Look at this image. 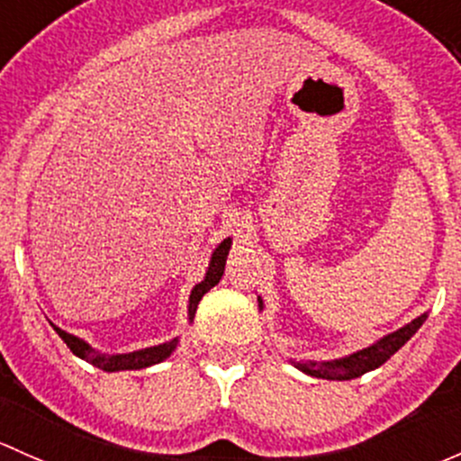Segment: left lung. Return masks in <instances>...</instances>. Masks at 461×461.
Listing matches in <instances>:
<instances>
[{
    "label": "left lung",
    "instance_id": "1",
    "mask_svg": "<svg viewBox=\"0 0 461 461\" xmlns=\"http://www.w3.org/2000/svg\"><path fill=\"white\" fill-rule=\"evenodd\" d=\"M258 307L263 309V298L258 295ZM429 318V312L418 316L415 320H411L409 324H404L402 329L397 331L389 333V336L380 338L375 340L373 345L360 348V351H353L348 353L345 357H336V360H292V365L298 371L307 373L312 377H322V380H353V377H360L365 373H369L377 366L384 365L391 356L406 345L411 338L415 336L420 327L424 324V320Z\"/></svg>",
    "mask_w": 461,
    "mask_h": 461
}]
</instances>
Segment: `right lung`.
<instances>
[{
  "instance_id": "1",
  "label": "right lung",
  "mask_w": 461,
  "mask_h": 461,
  "mask_svg": "<svg viewBox=\"0 0 461 461\" xmlns=\"http://www.w3.org/2000/svg\"><path fill=\"white\" fill-rule=\"evenodd\" d=\"M230 249H231V239H225L216 245L214 251H212L210 267H207V271H205V278H203L198 285H194V289L190 294V304H187V320H190V322L194 320V313H196V307H198V303H201L203 295L210 292L214 285H218V280H221L222 271H225V260H227V254H230ZM52 327H55V324H52ZM55 331L59 333L61 340L66 342L68 348H70L77 357L90 362V365L96 366V369L110 371V373L148 369V366L167 360V357L174 353V348L178 347V338H172V340L163 342V345L139 348V351L104 353V351H99V348L90 347L88 342L81 340V338L64 331V329L55 327Z\"/></svg>"
}]
</instances>
